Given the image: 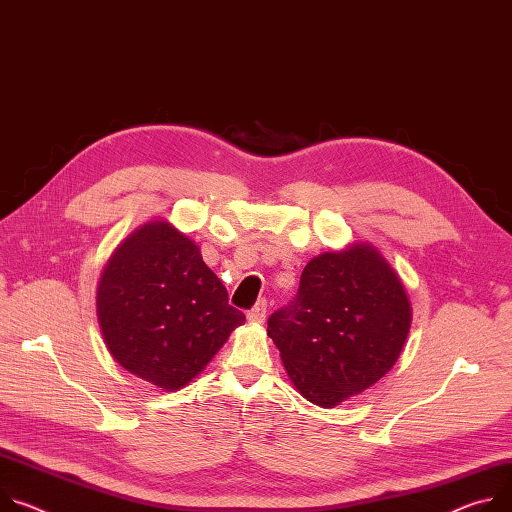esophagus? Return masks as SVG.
<instances>
[{"mask_svg":"<svg viewBox=\"0 0 512 512\" xmlns=\"http://www.w3.org/2000/svg\"><path fill=\"white\" fill-rule=\"evenodd\" d=\"M265 316H267V300L261 298V300L247 312V318H249L251 322L261 324V322H265Z\"/></svg>","mask_w":512,"mask_h":512,"instance_id":"esophagus-1","label":"esophagus"}]
</instances>
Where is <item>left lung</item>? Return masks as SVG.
<instances>
[{"label": "left lung", "instance_id": "1", "mask_svg": "<svg viewBox=\"0 0 512 512\" xmlns=\"http://www.w3.org/2000/svg\"><path fill=\"white\" fill-rule=\"evenodd\" d=\"M412 308L398 273L369 243L322 253L296 298L267 320L296 390L322 408L374 386L398 361Z\"/></svg>", "mask_w": 512, "mask_h": 512}]
</instances>
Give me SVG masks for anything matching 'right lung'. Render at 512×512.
<instances>
[{
	"instance_id": "add662e5",
	"label": "right lung",
	"mask_w": 512,
	"mask_h": 512,
	"mask_svg": "<svg viewBox=\"0 0 512 512\" xmlns=\"http://www.w3.org/2000/svg\"><path fill=\"white\" fill-rule=\"evenodd\" d=\"M96 306L110 355L165 392L192 382L245 322L200 247L165 220L143 224L118 245Z\"/></svg>"
}]
</instances>
